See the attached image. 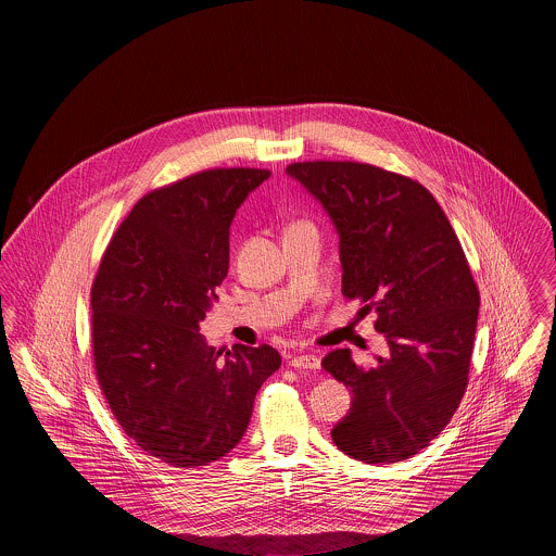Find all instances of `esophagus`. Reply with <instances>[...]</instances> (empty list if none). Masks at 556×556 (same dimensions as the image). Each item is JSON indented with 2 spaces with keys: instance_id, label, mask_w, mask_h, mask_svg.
I'll list each match as a JSON object with an SVG mask.
<instances>
[{
  "instance_id": "34e87169",
  "label": "esophagus",
  "mask_w": 556,
  "mask_h": 556,
  "mask_svg": "<svg viewBox=\"0 0 556 556\" xmlns=\"http://www.w3.org/2000/svg\"><path fill=\"white\" fill-rule=\"evenodd\" d=\"M290 365L293 369L318 370L320 369V358L315 354H298V356H291Z\"/></svg>"
}]
</instances>
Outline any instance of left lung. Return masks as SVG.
Returning a JSON list of instances; mask_svg holds the SVG:
<instances>
[{
    "label": "left lung",
    "instance_id": "8db88e82",
    "mask_svg": "<svg viewBox=\"0 0 556 556\" xmlns=\"http://www.w3.org/2000/svg\"><path fill=\"white\" fill-rule=\"evenodd\" d=\"M304 187L340 238L342 293L375 308L388 354L361 369L350 348L323 369L352 390L331 429L348 456L388 465L424 450L450 424L469 377L479 291L435 198L413 179L361 162H295Z\"/></svg>",
    "mask_w": 556,
    "mask_h": 556
}]
</instances>
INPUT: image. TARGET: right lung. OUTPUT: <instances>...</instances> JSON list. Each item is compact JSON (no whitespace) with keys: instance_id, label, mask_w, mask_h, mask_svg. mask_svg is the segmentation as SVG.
<instances>
[{"instance_id":"add662e5","label":"right lung","mask_w":556,"mask_h":556,"mask_svg":"<svg viewBox=\"0 0 556 556\" xmlns=\"http://www.w3.org/2000/svg\"><path fill=\"white\" fill-rule=\"evenodd\" d=\"M270 177L214 168L143 195L108 245L91 288L93 361L112 415L166 465L204 467L236 448L275 348L206 344L200 323L229 270L239 206Z\"/></svg>"}]
</instances>
